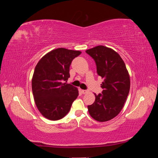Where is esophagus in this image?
Returning a JSON list of instances; mask_svg holds the SVG:
<instances>
[{"label":"esophagus","mask_w":158,"mask_h":158,"mask_svg":"<svg viewBox=\"0 0 158 158\" xmlns=\"http://www.w3.org/2000/svg\"><path fill=\"white\" fill-rule=\"evenodd\" d=\"M82 93L83 94H86L88 93V90H85V89H82Z\"/></svg>","instance_id":"obj_1"}]
</instances>
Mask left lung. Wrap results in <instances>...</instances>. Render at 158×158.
Listing matches in <instances>:
<instances>
[{"mask_svg": "<svg viewBox=\"0 0 158 158\" xmlns=\"http://www.w3.org/2000/svg\"><path fill=\"white\" fill-rule=\"evenodd\" d=\"M85 52L95 62L103 89L102 94H94L95 102L88 106V112L95 121H108L118 115L124 106L130 90V76L121 56L113 49L98 45Z\"/></svg>", "mask_w": 158, "mask_h": 158, "instance_id": "1", "label": "left lung"}]
</instances>
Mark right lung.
Listing matches in <instances>:
<instances>
[{
	"mask_svg": "<svg viewBox=\"0 0 158 158\" xmlns=\"http://www.w3.org/2000/svg\"><path fill=\"white\" fill-rule=\"evenodd\" d=\"M81 53L58 48L47 52L37 64L31 80L32 92L38 110L47 119L63 118L77 98L78 88L66 81L72 61Z\"/></svg>",
	"mask_w": 158,
	"mask_h": 158,
	"instance_id": "obj_1",
	"label": "right lung"
}]
</instances>
